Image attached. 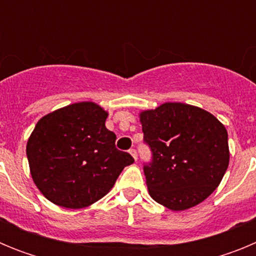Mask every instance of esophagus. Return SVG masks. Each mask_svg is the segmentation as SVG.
Wrapping results in <instances>:
<instances>
[{"instance_id": "esophagus-1", "label": "esophagus", "mask_w": 256, "mask_h": 256, "mask_svg": "<svg viewBox=\"0 0 256 256\" xmlns=\"http://www.w3.org/2000/svg\"><path fill=\"white\" fill-rule=\"evenodd\" d=\"M130 154L133 156V159L137 160V151H136V148H130Z\"/></svg>"}]
</instances>
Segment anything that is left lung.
Listing matches in <instances>:
<instances>
[{
    "label": "left lung",
    "mask_w": 256,
    "mask_h": 256,
    "mask_svg": "<svg viewBox=\"0 0 256 256\" xmlns=\"http://www.w3.org/2000/svg\"><path fill=\"white\" fill-rule=\"evenodd\" d=\"M140 120L152 154L144 165L151 198L180 212L212 195L230 162L224 126L210 112L182 102L142 112Z\"/></svg>",
    "instance_id": "8db88e82"
}]
</instances>
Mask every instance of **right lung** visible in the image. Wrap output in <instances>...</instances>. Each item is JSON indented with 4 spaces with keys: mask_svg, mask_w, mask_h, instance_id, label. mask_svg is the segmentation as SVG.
I'll return each mask as SVG.
<instances>
[{
    "mask_svg": "<svg viewBox=\"0 0 256 256\" xmlns=\"http://www.w3.org/2000/svg\"><path fill=\"white\" fill-rule=\"evenodd\" d=\"M108 112L94 102H76L44 115L26 144L32 178L58 206L82 209L100 200L134 159L115 148L105 126Z\"/></svg>",
    "mask_w": 256,
    "mask_h": 256,
    "instance_id": "1",
    "label": "right lung"
}]
</instances>
